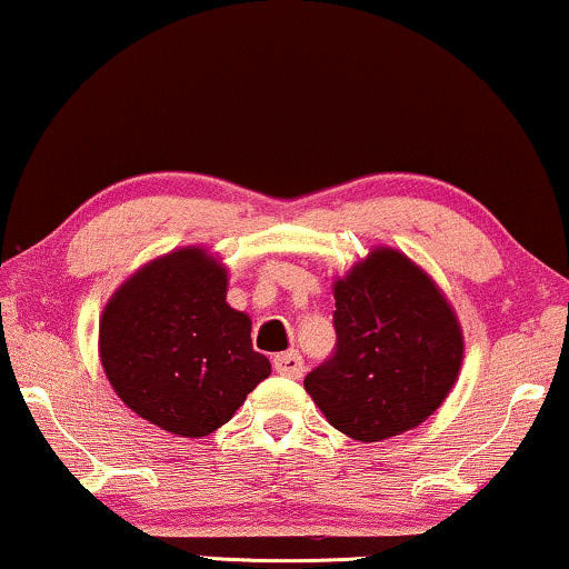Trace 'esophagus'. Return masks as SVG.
Returning <instances> with one entry per match:
<instances>
[{
	"instance_id": "obj_1",
	"label": "esophagus",
	"mask_w": 569,
	"mask_h": 569,
	"mask_svg": "<svg viewBox=\"0 0 569 569\" xmlns=\"http://www.w3.org/2000/svg\"><path fill=\"white\" fill-rule=\"evenodd\" d=\"M273 369L284 377H303V356L298 350H287V353L273 356Z\"/></svg>"
}]
</instances>
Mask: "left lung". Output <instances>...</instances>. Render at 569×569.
<instances>
[{
  "label": "left lung",
  "mask_w": 569,
  "mask_h": 569,
  "mask_svg": "<svg viewBox=\"0 0 569 569\" xmlns=\"http://www.w3.org/2000/svg\"><path fill=\"white\" fill-rule=\"evenodd\" d=\"M332 325V356L303 385L329 425L363 443L422 425L459 377V321L401 252L371 250L338 279Z\"/></svg>",
  "instance_id": "left-lung-1"
}]
</instances>
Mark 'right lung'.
<instances>
[{
  "label": "right lung",
  "instance_id": "add662e5",
  "mask_svg": "<svg viewBox=\"0 0 569 569\" xmlns=\"http://www.w3.org/2000/svg\"><path fill=\"white\" fill-rule=\"evenodd\" d=\"M104 375L121 401L184 438L227 425L271 363L227 303V269L184 248L137 271L104 306Z\"/></svg>",
  "mask_w": 569,
  "mask_h": 569
}]
</instances>
